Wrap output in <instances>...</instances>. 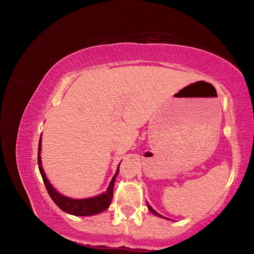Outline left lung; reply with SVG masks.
I'll use <instances>...</instances> for the list:
<instances>
[{
	"instance_id": "left-lung-1",
	"label": "left lung",
	"mask_w": 254,
	"mask_h": 254,
	"mask_svg": "<svg viewBox=\"0 0 254 254\" xmlns=\"http://www.w3.org/2000/svg\"><path fill=\"white\" fill-rule=\"evenodd\" d=\"M147 204H148V203H147ZM148 209H149V211H150L151 213H153V214H155V215H157V216H160V217H161V215H160V214H158V213H157L155 210H153L152 207H151L149 204H148Z\"/></svg>"
}]
</instances>
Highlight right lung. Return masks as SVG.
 Instances as JSON below:
<instances>
[{
	"instance_id": "obj_1",
	"label": "right lung",
	"mask_w": 254,
	"mask_h": 254,
	"mask_svg": "<svg viewBox=\"0 0 254 254\" xmlns=\"http://www.w3.org/2000/svg\"><path fill=\"white\" fill-rule=\"evenodd\" d=\"M40 151H41V136L39 140V147H38V165H39V171L41 174V177L44 182V186L47 188L48 193L50 197L52 198V200L57 204L59 209L64 211L65 213H68L71 215H75V216H90V215H95L101 213L105 210H107L109 207L112 197H113V186H114V180L117 178V176L120 171V164L118 166V171L113 176L112 180L110 181V184L108 189L105 191V193L95 196V197H91L87 199H73V198H68L66 196L61 195L60 193L52 187V184L48 180L47 176H45V173L42 168L41 164V156H40Z\"/></svg>"
}]
</instances>
